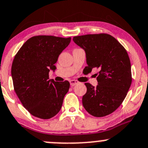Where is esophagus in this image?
<instances>
[{"instance_id": "1", "label": "esophagus", "mask_w": 148, "mask_h": 148, "mask_svg": "<svg viewBox=\"0 0 148 148\" xmlns=\"http://www.w3.org/2000/svg\"><path fill=\"white\" fill-rule=\"evenodd\" d=\"M79 84V82L77 80H74V79H72V80H70V84H71V86H75V85L78 84Z\"/></svg>"}]
</instances>
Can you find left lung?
I'll use <instances>...</instances> for the list:
<instances>
[{"instance_id":"obj_1","label":"left lung","mask_w":148,"mask_h":148,"mask_svg":"<svg viewBox=\"0 0 148 148\" xmlns=\"http://www.w3.org/2000/svg\"><path fill=\"white\" fill-rule=\"evenodd\" d=\"M86 52L85 73L99 69L96 87L85 83L86 93L82 98L86 111L95 117L111 114L121 105L132 83L131 65L126 49L111 35L106 33L73 37Z\"/></svg>"}]
</instances>
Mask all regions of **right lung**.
Instances as JSON below:
<instances>
[{"mask_svg":"<svg viewBox=\"0 0 148 148\" xmlns=\"http://www.w3.org/2000/svg\"><path fill=\"white\" fill-rule=\"evenodd\" d=\"M70 42L71 37L34 36L14 57L11 68L14 90L23 106L35 117L51 119L61 109L70 84L49 80V72L55 70L59 55Z\"/></svg>","mask_w":148,"mask_h":148,"instance_id":"add662e5","label":"right lung"}]
</instances>
